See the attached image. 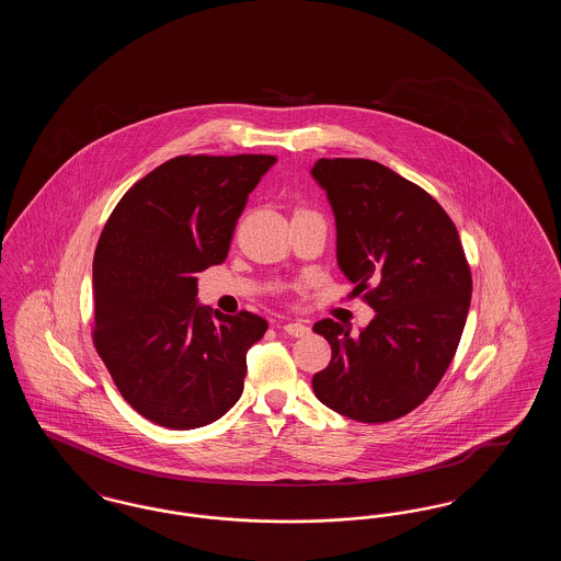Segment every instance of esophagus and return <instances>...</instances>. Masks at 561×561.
Returning a JSON list of instances; mask_svg holds the SVG:
<instances>
[{
  "mask_svg": "<svg viewBox=\"0 0 561 561\" xmlns=\"http://www.w3.org/2000/svg\"><path fill=\"white\" fill-rule=\"evenodd\" d=\"M282 330H284L286 334H290V336H296V339L307 336V334L311 332V328H309L307 323H302V321H288V323L282 325Z\"/></svg>",
  "mask_w": 561,
  "mask_h": 561,
  "instance_id": "1",
  "label": "esophagus"
}]
</instances>
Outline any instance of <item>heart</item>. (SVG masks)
Returning <instances> with one entry per match:
<instances>
[{
	"mask_svg": "<svg viewBox=\"0 0 561 561\" xmlns=\"http://www.w3.org/2000/svg\"><path fill=\"white\" fill-rule=\"evenodd\" d=\"M300 210H302V208H300ZM296 213H298V210H296Z\"/></svg>",
	"mask_w": 561,
	"mask_h": 561,
	"instance_id": "obj_1",
	"label": "heart"
}]
</instances>
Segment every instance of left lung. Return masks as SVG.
Returning a JSON list of instances; mask_svg holds the SVG:
<instances>
[{"mask_svg": "<svg viewBox=\"0 0 561 561\" xmlns=\"http://www.w3.org/2000/svg\"><path fill=\"white\" fill-rule=\"evenodd\" d=\"M336 218L339 267L376 311L359 334L321 320L330 347L318 400L359 423H389L439 385L471 305V268L453 218L425 188L362 158L316 161Z\"/></svg>", "mask_w": 561, "mask_h": 561, "instance_id": "obj_1", "label": "left lung"}]
</instances>
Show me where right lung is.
<instances>
[{
	"label": "right lung",
	"mask_w": 561,
	"mask_h": 561,
	"mask_svg": "<svg viewBox=\"0 0 561 561\" xmlns=\"http://www.w3.org/2000/svg\"><path fill=\"white\" fill-rule=\"evenodd\" d=\"M275 156H179L126 191L94 252L92 341L122 398L161 427H204L240 400L254 313L197 305Z\"/></svg>",
	"instance_id": "obj_1"
}]
</instances>
